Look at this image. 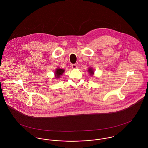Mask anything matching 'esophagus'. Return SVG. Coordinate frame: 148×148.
Segmentation results:
<instances>
[{
	"instance_id": "obj_1",
	"label": "esophagus",
	"mask_w": 148,
	"mask_h": 148,
	"mask_svg": "<svg viewBox=\"0 0 148 148\" xmlns=\"http://www.w3.org/2000/svg\"><path fill=\"white\" fill-rule=\"evenodd\" d=\"M72 68L73 69H76V68H77V65L76 64H72Z\"/></svg>"
}]
</instances>
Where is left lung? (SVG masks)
<instances>
[{"label": "left lung", "mask_w": 148, "mask_h": 148, "mask_svg": "<svg viewBox=\"0 0 148 148\" xmlns=\"http://www.w3.org/2000/svg\"><path fill=\"white\" fill-rule=\"evenodd\" d=\"M88 72H89V73L90 74V75H93V73H94V71H93V70L92 69V68H89V69H88Z\"/></svg>", "instance_id": "8db88e82"}]
</instances>
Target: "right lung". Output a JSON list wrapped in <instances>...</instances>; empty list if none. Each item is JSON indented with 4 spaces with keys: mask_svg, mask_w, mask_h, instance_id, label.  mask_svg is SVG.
I'll return each mask as SVG.
<instances>
[{
    "mask_svg": "<svg viewBox=\"0 0 148 148\" xmlns=\"http://www.w3.org/2000/svg\"><path fill=\"white\" fill-rule=\"evenodd\" d=\"M64 72V69H60V68H58L56 71H55V75L56 78H59L60 76Z\"/></svg>",
    "mask_w": 148,
    "mask_h": 148,
    "instance_id": "right-lung-1",
    "label": "right lung"
}]
</instances>
